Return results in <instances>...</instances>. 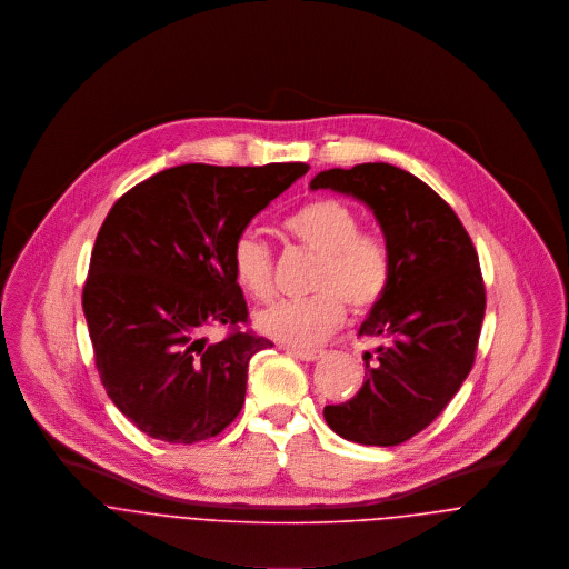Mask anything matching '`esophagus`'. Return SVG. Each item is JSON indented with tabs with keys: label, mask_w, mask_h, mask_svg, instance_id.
Returning a JSON list of instances; mask_svg holds the SVG:
<instances>
[{
	"label": "esophagus",
	"mask_w": 569,
	"mask_h": 569,
	"mask_svg": "<svg viewBox=\"0 0 569 569\" xmlns=\"http://www.w3.org/2000/svg\"><path fill=\"white\" fill-rule=\"evenodd\" d=\"M289 352L300 361H318L320 357H325L322 348H289Z\"/></svg>",
	"instance_id": "34e87169"
}]
</instances>
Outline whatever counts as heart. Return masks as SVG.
<instances>
[{"mask_svg":"<svg viewBox=\"0 0 569 569\" xmlns=\"http://www.w3.org/2000/svg\"><path fill=\"white\" fill-rule=\"evenodd\" d=\"M284 230L305 249L318 253L311 289L305 300H282L256 316L262 335L287 346H316L341 325L346 305L352 313L375 309L392 282V251L372 232L361 230L359 212L335 197H320L287 217ZM232 269L244 291L264 302L273 296L271 247L243 232L232 247Z\"/></svg>","mask_w":569,"mask_h":569,"instance_id":"obj_1","label":"heart"}]
</instances>
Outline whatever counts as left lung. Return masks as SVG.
Listing matches in <instances>:
<instances>
[{"label":"left lung","instance_id":"left-lung-1","mask_svg":"<svg viewBox=\"0 0 569 569\" xmlns=\"http://www.w3.org/2000/svg\"><path fill=\"white\" fill-rule=\"evenodd\" d=\"M311 188L363 201L392 251V282L359 328L386 339L346 403L326 406L328 427L359 445L395 447L422 431L473 368L487 309L478 251L451 206L392 163L330 168Z\"/></svg>","mask_w":569,"mask_h":569}]
</instances>
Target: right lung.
<instances>
[{"mask_svg": "<svg viewBox=\"0 0 569 569\" xmlns=\"http://www.w3.org/2000/svg\"><path fill=\"white\" fill-rule=\"evenodd\" d=\"M307 163L166 168L109 210L82 289L100 381L140 431L170 445L221 433L241 411L249 322L232 247ZM231 332L212 342L207 332Z\"/></svg>", "mask_w": 569, "mask_h": 569, "instance_id": "1", "label": "right lung"}]
</instances>
